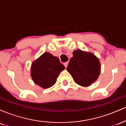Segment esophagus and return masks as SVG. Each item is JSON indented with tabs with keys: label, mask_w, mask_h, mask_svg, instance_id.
<instances>
[{
	"label": "esophagus",
	"mask_w": 126,
	"mask_h": 126,
	"mask_svg": "<svg viewBox=\"0 0 126 126\" xmlns=\"http://www.w3.org/2000/svg\"><path fill=\"white\" fill-rule=\"evenodd\" d=\"M68 63H69V62H65V63H64V65L65 67H66V68L67 67V65H68Z\"/></svg>",
	"instance_id": "obj_1"
}]
</instances>
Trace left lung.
Segmentation results:
<instances>
[{"label": "left lung", "mask_w": 126, "mask_h": 126, "mask_svg": "<svg viewBox=\"0 0 126 126\" xmlns=\"http://www.w3.org/2000/svg\"><path fill=\"white\" fill-rule=\"evenodd\" d=\"M73 55L67 66V71L78 85L89 86L98 79L100 74L99 60L92 53L79 49L73 51Z\"/></svg>", "instance_id": "obj_1"}]
</instances>
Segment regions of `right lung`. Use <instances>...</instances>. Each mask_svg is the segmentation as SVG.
I'll use <instances>...</instances> for the list:
<instances>
[{"mask_svg": "<svg viewBox=\"0 0 126 126\" xmlns=\"http://www.w3.org/2000/svg\"><path fill=\"white\" fill-rule=\"evenodd\" d=\"M64 69L58 57L46 52L32 63L31 75L36 84L47 89L55 84L59 73Z\"/></svg>", "mask_w": 126, "mask_h": 126, "instance_id": "1", "label": "right lung"}]
</instances>
